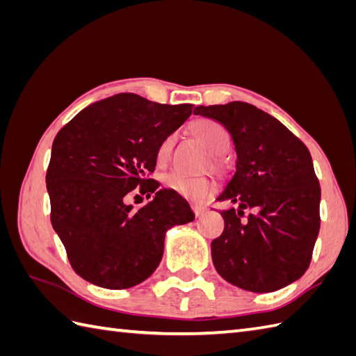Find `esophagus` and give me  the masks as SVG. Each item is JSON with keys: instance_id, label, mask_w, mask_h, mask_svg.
Listing matches in <instances>:
<instances>
[{"instance_id": "34e87169", "label": "esophagus", "mask_w": 356, "mask_h": 356, "mask_svg": "<svg viewBox=\"0 0 356 356\" xmlns=\"http://www.w3.org/2000/svg\"><path fill=\"white\" fill-rule=\"evenodd\" d=\"M191 209H193V213H194L195 217H200L207 211V208L202 207V205H191Z\"/></svg>"}]
</instances>
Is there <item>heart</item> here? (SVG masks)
Here are the masks:
<instances>
[{
	"label": "heart",
	"instance_id": "obj_1",
	"mask_svg": "<svg viewBox=\"0 0 356 356\" xmlns=\"http://www.w3.org/2000/svg\"><path fill=\"white\" fill-rule=\"evenodd\" d=\"M193 131L203 143H205L211 153L214 154L213 156L214 165L222 166L223 161L220 154L228 149L231 143L229 131L226 130L220 122H217V120H213V119L197 120L193 127ZM172 142H174V136H168V138H165L161 142V145L157 148L159 161H165V159L170 156ZM165 184L171 191L193 202L207 199L208 195L214 193V182L209 177H191L177 171L170 172L168 176L165 177Z\"/></svg>",
	"mask_w": 356,
	"mask_h": 356
}]
</instances>
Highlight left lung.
<instances>
[{"label": "left lung", "instance_id": "1", "mask_svg": "<svg viewBox=\"0 0 356 356\" xmlns=\"http://www.w3.org/2000/svg\"><path fill=\"white\" fill-rule=\"evenodd\" d=\"M194 115L220 122L237 153L236 174L218 195L237 208L220 213L225 229L211 243L216 270L251 292L282 289L307 270L320 231L321 188L311 153L251 104L199 105Z\"/></svg>", "mask_w": 356, "mask_h": 356}]
</instances>
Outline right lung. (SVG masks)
<instances>
[{"instance_id": "1", "label": "right lung", "mask_w": 356, "mask_h": 356, "mask_svg": "<svg viewBox=\"0 0 356 356\" xmlns=\"http://www.w3.org/2000/svg\"><path fill=\"white\" fill-rule=\"evenodd\" d=\"M191 113L190 104L119 93L84 108L56 134L45 174L50 220L70 266L88 283H142L162 260L165 231L194 220L182 195L151 179L161 142ZM133 192L155 199L133 210L124 203Z\"/></svg>"}]
</instances>
